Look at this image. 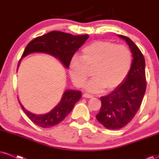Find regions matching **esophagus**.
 <instances>
[{"label":"esophagus","instance_id":"esophagus-1","mask_svg":"<svg viewBox=\"0 0 159 159\" xmlns=\"http://www.w3.org/2000/svg\"><path fill=\"white\" fill-rule=\"evenodd\" d=\"M83 97L90 98H93V96L92 95H90V94H88V93H84V94H83Z\"/></svg>","mask_w":159,"mask_h":159}]
</instances>
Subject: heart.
Instances as JSON below:
<instances>
[{"instance_id":"heart-1","label":"heart","mask_w":159,"mask_h":159,"mask_svg":"<svg viewBox=\"0 0 159 159\" xmlns=\"http://www.w3.org/2000/svg\"><path fill=\"white\" fill-rule=\"evenodd\" d=\"M132 62V52L127 46L97 41L82 50L81 58H72L69 72L75 85L81 87L90 75L89 70L93 69L94 78L87 84L86 89L96 93L120 85L129 73Z\"/></svg>"}]
</instances>
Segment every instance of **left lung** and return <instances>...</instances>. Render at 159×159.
<instances>
[{
	"label": "left lung",
	"instance_id": "left-lung-1",
	"mask_svg": "<svg viewBox=\"0 0 159 159\" xmlns=\"http://www.w3.org/2000/svg\"><path fill=\"white\" fill-rule=\"evenodd\" d=\"M125 40L132 53L130 70L123 81L111 93L102 96V107L96 119L108 129H120L134 118L142 103L146 88L145 60L138 47L127 36Z\"/></svg>",
	"mask_w": 159,
	"mask_h": 159
}]
</instances>
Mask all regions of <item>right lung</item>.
Instances as JSON below:
<instances>
[{
    "instance_id": "obj_1",
    "label": "right lung",
    "mask_w": 159,
    "mask_h": 159,
    "mask_svg": "<svg viewBox=\"0 0 159 159\" xmlns=\"http://www.w3.org/2000/svg\"><path fill=\"white\" fill-rule=\"evenodd\" d=\"M87 34L74 36L61 31H52L36 37L25 48L21 58L34 52L48 54L57 58L66 68H69L72 57L80 47L88 39ZM20 61L18 65L19 67ZM81 97L80 91L67 90L63 93L61 102L52 111L45 114H34L24 107L21 108L34 124L42 128H51L59 124L71 112L75 104Z\"/></svg>"
}]
</instances>
